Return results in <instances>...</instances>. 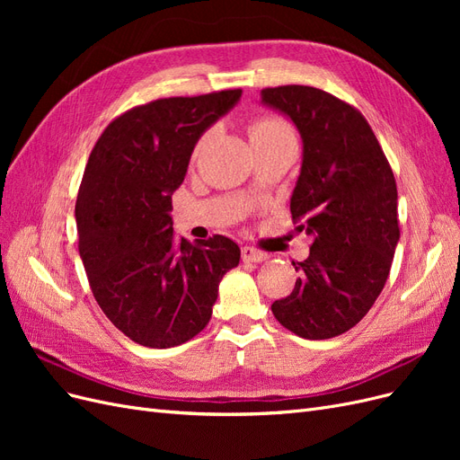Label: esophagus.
I'll return each mask as SVG.
<instances>
[{
	"label": "esophagus",
	"mask_w": 460,
	"mask_h": 460,
	"mask_svg": "<svg viewBox=\"0 0 460 460\" xmlns=\"http://www.w3.org/2000/svg\"><path fill=\"white\" fill-rule=\"evenodd\" d=\"M242 259L245 262H261L264 259H269V255L264 253V252H261V249L252 247V245H243L242 247Z\"/></svg>",
	"instance_id": "34e87169"
}]
</instances>
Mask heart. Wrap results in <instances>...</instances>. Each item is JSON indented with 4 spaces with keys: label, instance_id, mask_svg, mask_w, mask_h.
Here are the masks:
<instances>
[{
    "label": "heart",
    "instance_id": "b5f03b06",
    "mask_svg": "<svg viewBox=\"0 0 460 460\" xmlns=\"http://www.w3.org/2000/svg\"><path fill=\"white\" fill-rule=\"evenodd\" d=\"M247 134H249V140H252V144H261L267 140H274V137H280L284 134H291V130L282 119L262 115V117H255L249 120ZM203 142H205V136L199 140L198 149L201 147Z\"/></svg>",
    "mask_w": 460,
    "mask_h": 460
}]
</instances>
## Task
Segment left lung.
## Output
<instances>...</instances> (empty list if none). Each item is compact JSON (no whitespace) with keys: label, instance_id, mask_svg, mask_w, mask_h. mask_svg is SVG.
<instances>
[{"label":"left lung","instance_id":"1","mask_svg":"<svg viewBox=\"0 0 460 460\" xmlns=\"http://www.w3.org/2000/svg\"><path fill=\"white\" fill-rule=\"evenodd\" d=\"M303 137V164L289 211L313 235L294 262V291L272 303L278 323L305 340H328L360 323L378 299L399 242L397 184L360 111L311 86L261 92Z\"/></svg>","mask_w":460,"mask_h":460}]
</instances>
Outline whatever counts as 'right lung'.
<instances>
[{"instance_id": "add662e5", "label": "right lung", "mask_w": 460, "mask_h": 460, "mask_svg": "<svg viewBox=\"0 0 460 460\" xmlns=\"http://www.w3.org/2000/svg\"><path fill=\"white\" fill-rule=\"evenodd\" d=\"M242 90L163 97L124 111L95 142L76 198L78 252L92 294L124 336L166 349L207 326L218 284L238 267L226 235L176 240L172 191L199 136Z\"/></svg>"}]
</instances>
